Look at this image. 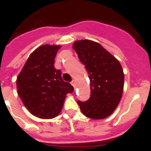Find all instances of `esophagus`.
I'll return each mask as SVG.
<instances>
[{
    "mask_svg": "<svg viewBox=\"0 0 151 151\" xmlns=\"http://www.w3.org/2000/svg\"><path fill=\"white\" fill-rule=\"evenodd\" d=\"M71 85H73V87H74V88H76V81H75V80H73V81H72Z\"/></svg>",
    "mask_w": 151,
    "mask_h": 151,
    "instance_id": "34e87169",
    "label": "esophagus"
}]
</instances>
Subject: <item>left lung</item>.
<instances>
[{"instance_id": "1", "label": "left lung", "mask_w": 151, "mask_h": 151, "mask_svg": "<svg viewBox=\"0 0 151 151\" xmlns=\"http://www.w3.org/2000/svg\"><path fill=\"white\" fill-rule=\"evenodd\" d=\"M73 47L85 65L90 79L91 97L78 101L85 116L102 119L110 116L123 93L124 73L120 63L99 43L91 40L75 41Z\"/></svg>"}]
</instances>
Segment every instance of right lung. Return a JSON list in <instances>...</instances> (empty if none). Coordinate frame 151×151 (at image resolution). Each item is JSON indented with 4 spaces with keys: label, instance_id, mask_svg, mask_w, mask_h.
<instances>
[{
    "label": "right lung",
    "instance_id": "right-lung-1",
    "mask_svg": "<svg viewBox=\"0 0 151 151\" xmlns=\"http://www.w3.org/2000/svg\"><path fill=\"white\" fill-rule=\"evenodd\" d=\"M60 45H45L30 54L17 79V92L33 116L53 119L62 110L66 94L74 88L64 82L54 60Z\"/></svg>",
    "mask_w": 151,
    "mask_h": 151
}]
</instances>
